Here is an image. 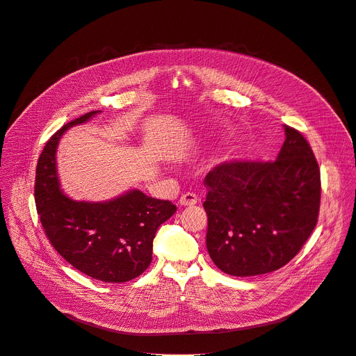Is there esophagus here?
<instances>
[{
    "instance_id": "1",
    "label": "esophagus",
    "mask_w": 356,
    "mask_h": 356,
    "mask_svg": "<svg viewBox=\"0 0 356 356\" xmlns=\"http://www.w3.org/2000/svg\"><path fill=\"white\" fill-rule=\"evenodd\" d=\"M197 201H198V198H197V195H195L194 193H184V194L180 197V200H179L180 205H184V207H187V205H194V204H197Z\"/></svg>"
}]
</instances>
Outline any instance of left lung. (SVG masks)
Segmentation results:
<instances>
[{"instance_id":"1","label":"left lung","mask_w":356,"mask_h":356,"mask_svg":"<svg viewBox=\"0 0 356 356\" xmlns=\"http://www.w3.org/2000/svg\"><path fill=\"white\" fill-rule=\"evenodd\" d=\"M284 130L274 162H226L205 176L207 249L225 274L252 277L280 270L317 223V161L298 130Z\"/></svg>"}]
</instances>
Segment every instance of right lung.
<instances>
[{
  "label": "right lung",
  "mask_w": 356,
  "mask_h": 356,
  "mask_svg": "<svg viewBox=\"0 0 356 356\" xmlns=\"http://www.w3.org/2000/svg\"><path fill=\"white\" fill-rule=\"evenodd\" d=\"M97 113L75 118L49 140L36 168L35 201L50 243L74 268L103 282H127L149 267L155 233L176 212V205L136 188L100 202L76 201L61 190L58 141L68 129Z\"/></svg>",
  "instance_id": "add662e5"
}]
</instances>
